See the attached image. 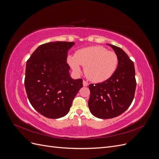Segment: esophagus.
<instances>
[{
	"label": "esophagus",
	"instance_id": "esophagus-1",
	"mask_svg": "<svg viewBox=\"0 0 159 159\" xmlns=\"http://www.w3.org/2000/svg\"><path fill=\"white\" fill-rule=\"evenodd\" d=\"M88 83L87 82V81H83V85L84 86H85H85H88Z\"/></svg>",
	"mask_w": 159,
	"mask_h": 159
}]
</instances>
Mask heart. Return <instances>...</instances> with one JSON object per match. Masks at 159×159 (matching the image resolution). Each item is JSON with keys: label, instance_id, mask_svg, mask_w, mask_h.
I'll return each instance as SVG.
<instances>
[{"label": "heart", "instance_id": "obj_1", "mask_svg": "<svg viewBox=\"0 0 159 159\" xmlns=\"http://www.w3.org/2000/svg\"><path fill=\"white\" fill-rule=\"evenodd\" d=\"M68 62L75 72H80V66H82L86 77L91 81L99 83L113 75L119 58L115 52L103 46H91L77 51L74 56H69Z\"/></svg>", "mask_w": 159, "mask_h": 159}]
</instances>
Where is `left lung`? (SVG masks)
<instances>
[{"mask_svg":"<svg viewBox=\"0 0 159 159\" xmlns=\"http://www.w3.org/2000/svg\"><path fill=\"white\" fill-rule=\"evenodd\" d=\"M107 44L118 56L117 68L106 81L89 85L90 112L95 117L103 119L117 117L125 111L133 102L136 89L133 62L121 48Z\"/></svg>","mask_w":159,"mask_h":159,"instance_id":"obj_1","label":"left lung"}]
</instances>
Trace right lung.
Returning a JSON list of instances; mask_svg holds the SVG:
<instances>
[{"mask_svg":"<svg viewBox=\"0 0 159 159\" xmlns=\"http://www.w3.org/2000/svg\"><path fill=\"white\" fill-rule=\"evenodd\" d=\"M75 42L56 41L38 46L28 60L25 85L28 100L38 113L50 119L65 116L79 90L81 79L74 80L67 64Z\"/></svg>","mask_w":159,"mask_h":159,"instance_id":"add662e5","label":"right lung"}]
</instances>
